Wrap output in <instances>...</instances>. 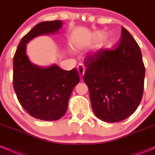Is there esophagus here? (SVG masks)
<instances>
[{"mask_svg": "<svg viewBox=\"0 0 155 155\" xmlns=\"http://www.w3.org/2000/svg\"><path fill=\"white\" fill-rule=\"evenodd\" d=\"M77 70H78V73H79V75L80 77H82V76L84 75V71L85 69L82 65H79V66L77 67Z\"/></svg>", "mask_w": 155, "mask_h": 155, "instance_id": "esophagus-1", "label": "esophagus"}]
</instances>
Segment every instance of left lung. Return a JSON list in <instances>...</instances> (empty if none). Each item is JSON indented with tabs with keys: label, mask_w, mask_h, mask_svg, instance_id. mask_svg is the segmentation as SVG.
I'll return each mask as SVG.
<instances>
[{
	"label": "left lung",
	"mask_w": 155,
	"mask_h": 155,
	"mask_svg": "<svg viewBox=\"0 0 155 155\" xmlns=\"http://www.w3.org/2000/svg\"><path fill=\"white\" fill-rule=\"evenodd\" d=\"M85 64L83 79L95 116L118 122L132 115L141 101L145 76L141 51L132 35L122 27L117 47L89 54Z\"/></svg>",
	"instance_id": "1"
}]
</instances>
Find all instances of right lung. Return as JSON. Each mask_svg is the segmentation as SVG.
Listing matches in <instances>:
<instances>
[{
	"mask_svg": "<svg viewBox=\"0 0 155 155\" xmlns=\"http://www.w3.org/2000/svg\"><path fill=\"white\" fill-rule=\"evenodd\" d=\"M63 25L61 20L37 24L21 39L14 57L13 84L19 102L31 116L41 120H58L65 114L79 76L76 68L65 71L56 64L33 63L27 55V44L39 35L56 34Z\"/></svg>",
	"mask_w": 155,
	"mask_h": 155,
	"instance_id": "right-lung-1",
	"label": "right lung"
}]
</instances>
